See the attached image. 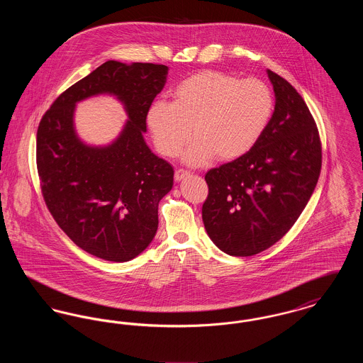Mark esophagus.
I'll return each mask as SVG.
<instances>
[{
	"label": "esophagus",
	"mask_w": 363,
	"mask_h": 363,
	"mask_svg": "<svg viewBox=\"0 0 363 363\" xmlns=\"http://www.w3.org/2000/svg\"><path fill=\"white\" fill-rule=\"evenodd\" d=\"M189 172L188 170H184V169H178V170H175V174H174V179L175 181H181V179H184L185 177H188L189 175Z\"/></svg>",
	"instance_id": "1"
}]
</instances>
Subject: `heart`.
<instances>
[{
  "instance_id": "1",
  "label": "heart",
  "mask_w": 363,
  "mask_h": 363,
  "mask_svg": "<svg viewBox=\"0 0 363 363\" xmlns=\"http://www.w3.org/2000/svg\"><path fill=\"white\" fill-rule=\"evenodd\" d=\"M274 108L272 91L264 82L201 70L177 84L173 102L151 104L147 126L156 151L166 157L197 138L184 160L203 166L213 156L230 162L246 155L265 133Z\"/></svg>"
}]
</instances>
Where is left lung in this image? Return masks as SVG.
I'll use <instances>...</instances> for the list:
<instances>
[{"label": "left lung", "mask_w": 363, "mask_h": 363, "mask_svg": "<svg viewBox=\"0 0 363 363\" xmlns=\"http://www.w3.org/2000/svg\"><path fill=\"white\" fill-rule=\"evenodd\" d=\"M277 104L259 143L206 174L203 222L230 256L249 257L275 245L293 227L317 185L323 152L315 121L286 79L268 70Z\"/></svg>", "instance_id": "obj_1"}]
</instances>
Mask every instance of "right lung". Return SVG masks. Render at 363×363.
<instances>
[{
	"label": "right lung",
	"mask_w": 363,
	"mask_h": 363,
	"mask_svg": "<svg viewBox=\"0 0 363 363\" xmlns=\"http://www.w3.org/2000/svg\"><path fill=\"white\" fill-rule=\"evenodd\" d=\"M169 68L107 61L65 89L43 114L36 133L42 196L57 225L86 253L123 262L155 237L157 204L173 188L170 163L147 147V111L166 84ZM113 93L130 121L111 146L83 145L72 129L74 104Z\"/></svg>",
	"instance_id": "add662e5"
}]
</instances>
